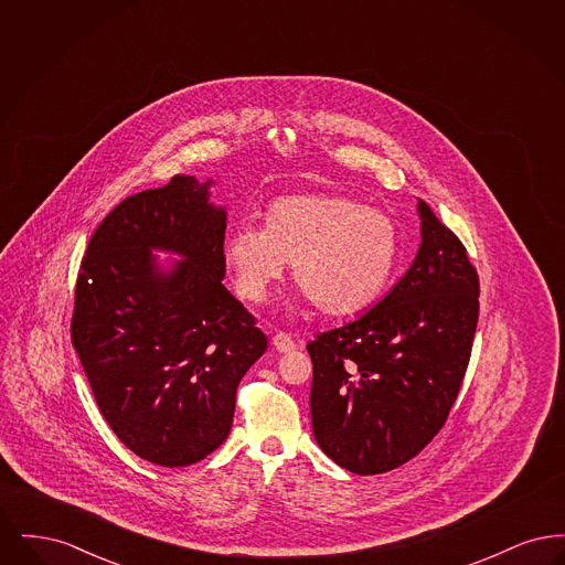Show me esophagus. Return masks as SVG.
Segmentation results:
<instances>
[{
	"mask_svg": "<svg viewBox=\"0 0 565 565\" xmlns=\"http://www.w3.org/2000/svg\"><path fill=\"white\" fill-rule=\"evenodd\" d=\"M273 348L277 351H281V353H286V351L296 350V341L290 334H286V332H275V334H273Z\"/></svg>",
	"mask_w": 565,
	"mask_h": 565,
	"instance_id": "obj_1",
	"label": "esophagus"
}]
</instances>
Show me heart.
Returning a JSON list of instances; mask_svg holds the SVG:
<instances>
[{"label": "heart", "instance_id": "1", "mask_svg": "<svg viewBox=\"0 0 565 565\" xmlns=\"http://www.w3.org/2000/svg\"><path fill=\"white\" fill-rule=\"evenodd\" d=\"M396 222L341 194H290L270 203L265 226L237 224L224 258L245 300H263L292 260V279L332 316L369 307L398 260Z\"/></svg>", "mask_w": 565, "mask_h": 565}]
</instances>
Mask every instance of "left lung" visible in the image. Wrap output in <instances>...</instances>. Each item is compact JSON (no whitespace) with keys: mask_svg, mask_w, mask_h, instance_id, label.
<instances>
[{"mask_svg":"<svg viewBox=\"0 0 565 565\" xmlns=\"http://www.w3.org/2000/svg\"><path fill=\"white\" fill-rule=\"evenodd\" d=\"M415 263L358 320L320 332L311 422L323 454L355 475L406 463L445 426L479 322V275L463 243L419 201Z\"/></svg>","mask_w":565,"mask_h":565,"instance_id":"8db88e82","label":"left lung"}]
</instances>
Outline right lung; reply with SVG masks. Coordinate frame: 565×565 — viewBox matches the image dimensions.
<instances>
[{
	"instance_id": "right-lung-1",
	"label": "right lung",
	"mask_w": 565,
	"mask_h": 565,
	"mask_svg": "<svg viewBox=\"0 0 565 565\" xmlns=\"http://www.w3.org/2000/svg\"><path fill=\"white\" fill-rule=\"evenodd\" d=\"M173 175L125 199L93 233L76 279L72 343L114 434L164 468L201 461L228 436L237 387L267 337L222 286L226 212ZM154 246L188 260L156 269Z\"/></svg>"
}]
</instances>
